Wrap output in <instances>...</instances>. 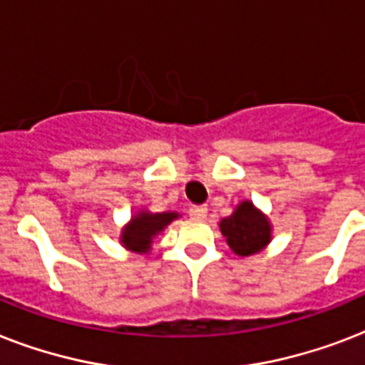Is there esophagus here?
I'll use <instances>...</instances> for the list:
<instances>
[{
    "label": "esophagus",
    "mask_w": 365,
    "mask_h": 365,
    "mask_svg": "<svg viewBox=\"0 0 365 365\" xmlns=\"http://www.w3.org/2000/svg\"><path fill=\"white\" fill-rule=\"evenodd\" d=\"M206 214H208V208H206L205 205L191 206V208H189V216L193 217V220H205Z\"/></svg>",
    "instance_id": "34e87169"
}]
</instances>
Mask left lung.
Here are the masks:
<instances>
[{
    "mask_svg": "<svg viewBox=\"0 0 365 365\" xmlns=\"http://www.w3.org/2000/svg\"><path fill=\"white\" fill-rule=\"evenodd\" d=\"M222 235L237 255L257 254L271 242V223L250 200H242L229 217L220 222Z\"/></svg>",
    "mask_w": 365,
    "mask_h": 365,
    "instance_id": "8db88e82",
    "label": "left lung"
}]
</instances>
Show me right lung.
<instances>
[{
  "instance_id": "right-lung-1",
  "label": "right lung",
  "mask_w": 365,
  "mask_h": 365,
  "mask_svg": "<svg viewBox=\"0 0 365 365\" xmlns=\"http://www.w3.org/2000/svg\"><path fill=\"white\" fill-rule=\"evenodd\" d=\"M180 214L176 212H163V214H151V212L140 210L132 216V220L121 231V244L126 250L136 254H148L151 250L153 239L165 231L166 225H170L178 220Z\"/></svg>"
}]
</instances>
